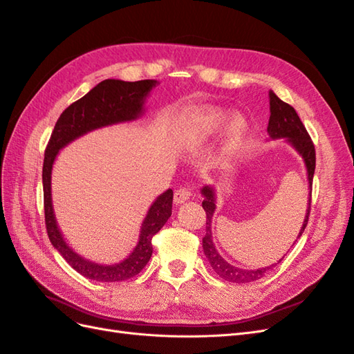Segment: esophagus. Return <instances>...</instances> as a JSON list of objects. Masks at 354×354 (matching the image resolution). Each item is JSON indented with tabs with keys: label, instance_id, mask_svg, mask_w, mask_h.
Here are the masks:
<instances>
[{
	"label": "esophagus",
	"instance_id": "obj_1",
	"mask_svg": "<svg viewBox=\"0 0 354 354\" xmlns=\"http://www.w3.org/2000/svg\"><path fill=\"white\" fill-rule=\"evenodd\" d=\"M192 198V192L186 187H180L178 190H176L174 194V202L176 205H178V203H183L186 201H189Z\"/></svg>",
	"mask_w": 354,
	"mask_h": 354
}]
</instances>
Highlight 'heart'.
<instances>
[{"instance_id":"heart-1","label":"heart","mask_w":354,"mask_h":354,"mask_svg":"<svg viewBox=\"0 0 354 354\" xmlns=\"http://www.w3.org/2000/svg\"><path fill=\"white\" fill-rule=\"evenodd\" d=\"M229 113L221 109L214 108H203L198 109L190 115V131L195 134L198 138H205L211 134L220 130V127L227 120ZM246 134H248V124L245 122L243 118L234 116L229 122L226 131H224L223 137V146L221 152L224 158H232L236 155L245 140Z\"/></svg>"}]
</instances>
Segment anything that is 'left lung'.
I'll use <instances>...</instances> for the list:
<instances>
[{
  "label": "left lung",
  "instance_id": "left-lung-1",
  "mask_svg": "<svg viewBox=\"0 0 354 354\" xmlns=\"http://www.w3.org/2000/svg\"><path fill=\"white\" fill-rule=\"evenodd\" d=\"M269 99H270V120H269V127H267V133H269V136L273 138V140H276V138H286V142L295 149V151L299 153V156L303 158L306 169H307V180H308V190H310L308 207H307L306 218L301 226V230L298 233V238H299L307 226L308 216H310V205H312V183H313V176H315V168H316L315 145L292 106L282 102L272 90L269 91ZM201 192L203 195L202 207L207 212V227H205L207 233L205 236L202 238V248L211 267L216 270V273L220 277H223V279L227 282H236V283L254 282V281H259L260 277H263L267 272H270L277 263L282 261L283 257L279 261L269 267H263V269H257V270H245V269H239V267H234L224 260L216 250V245L212 242V233H211L212 214L216 211V190H214V187L211 186H203Z\"/></svg>",
  "mask_w": 354,
  "mask_h": 354
}]
</instances>
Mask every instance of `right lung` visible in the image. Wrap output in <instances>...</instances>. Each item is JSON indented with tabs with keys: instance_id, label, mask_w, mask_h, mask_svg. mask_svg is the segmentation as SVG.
Masks as SVG:
<instances>
[{
	"instance_id": "1",
	"label": "right lung",
	"mask_w": 354,
	"mask_h": 354,
	"mask_svg": "<svg viewBox=\"0 0 354 354\" xmlns=\"http://www.w3.org/2000/svg\"><path fill=\"white\" fill-rule=\"evenodd\" d=\"M158 82L143 80L127 82L121 80H104L93 90L63 111L46 149L42 165V187H44L46 227L51 245L59 251L75 270L91 281L122 282L142 272L152 257V238L162 229L173 209V190L160 194L149 208L142 223L140 236L133 252L121 263L97 264L75 252L63 239L57 226L51 201V169L60 149L78 137L93 130L113 124L134 121L143 115L146 97Z\"/></svg>"
}]
</instances>
